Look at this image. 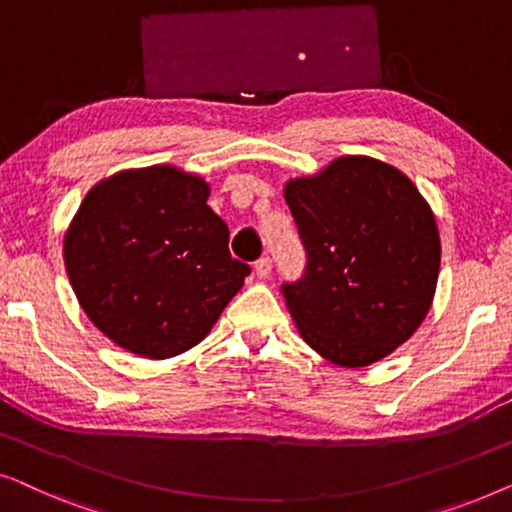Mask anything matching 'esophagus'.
I'll return each mask as SVG.
<instances>
[{"instance_id": "esophagus-1", "label": "esophagus", "mask_w": 512, "mask_h": 512, "mask_svg": "<svg viewBox=\"0 0 512 512\" xmlns=\"http://www.w3.org/2000/svg\"><path fill=\"white\" fill-rule=\"evenodd\" d=\"M254 268H256V275H258V277H261V279H268V277L272 275V261H270V258H268V256L258 258V261H256V265H254Z\"/></svg>"}]
</instances>
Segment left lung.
<instances>
[{
	"instance_id": "obj_1",
	"label": "left lung",
	"mask_w": 512,
	"mask_h": 512,
	"mask_svg": "<svg viewBox=\"0 0 512 512\" xmlns=\"http://www.w3.org/2000/svg\"><path fill=\"white\" fill-rule=\"evenodd\" d=\"M307 251L305 275L284 284L298 333L335 366L389 356L431 310L440 235L429 202L394 165L340 156L284 184Z\"/></svg>"
}]
</instances>
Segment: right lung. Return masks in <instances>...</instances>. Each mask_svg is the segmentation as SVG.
<instances>
[{
  "mask_svg": "<svg viewBox=\"0 0 512 512\" xmlns=\"http://www.w3.org/2000/svg\"><path fill=\"white\" fill-rule=\"evenodd\" d=\"M209 184L174 165L123 170L95 184L62 244L88 319L118 347L170 359L205 340L249 265L228 251Z\"/></svg>",
  "mask_w": 512,
  "mask_h": 512,
  "instance_id": "right-lung-1",
  "label": "right lung"
}]
</instances>
